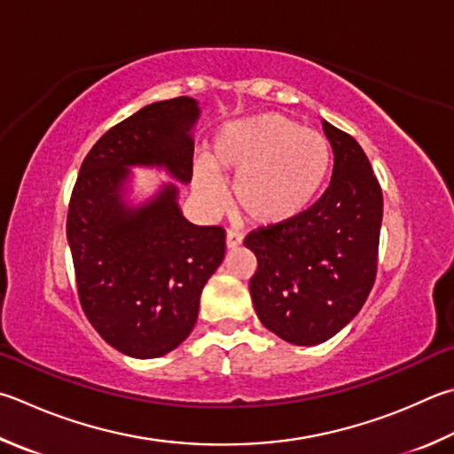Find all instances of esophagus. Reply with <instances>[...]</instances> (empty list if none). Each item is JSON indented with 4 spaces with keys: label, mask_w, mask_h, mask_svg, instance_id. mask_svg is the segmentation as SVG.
<instances>
[{
    "label": "esophagus",
    "mask_w": 454,
    "mask_h": 454,
    "mask_svg": "<svg viewBox=\"0 0 454 454\" xmlns=\"http://www.w3.org/2000/svg\"><path fill=\"white\" fill-rule=\"evenodd\" d=\"M242 244V234L240 232H234V230H228L226 232V246L228 250H234L238 246Z\"/></svg>",
    "instance_id": "esophagus-1"
}]
</instances>
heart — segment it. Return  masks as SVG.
Instances as JSON below:
<instances>
[{
    "mask_svg": "<svg viewBox=\"0 0 454 454\" xmlns=\"http://www.w3.org/2000/svg\"><path fill=\"white\" fill-rule=\"evenodd\" d=\"M210 167L194 168V188L208 204L222 199L217 178H236L238 208L255 224L300 218L316 202L332 168V145L317 130L279 113L232 121L212 141Z\"/></svg>",
    "mask_w": 454,
    "mask_h": 454,
    "instance_id": "b5f03b06",
    "label": "heart"
}]
</instances>
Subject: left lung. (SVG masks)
<instances>
[{"instance_id": "8db88e82", "label": "left lung", "mask_w": 454, "mask_h": 454, "mask_svg": "<svg viewBox=\"0 0 454 454\" xmlns=\"http://www.w3.org/2000/svg\"><path fill=\"white\" fill-rule=\"evenodd\" d=\"M333 148L325 192L300 218L252 230L244 246L263 327L294 345L327 341L364 308L377 276L383 192L364 148L324 121Z\"/></svg>"}]
</instances>
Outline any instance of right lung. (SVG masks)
Segmentation results:
<instances>
[{"instance_id": "obj_1", "label": "right lung", "mask_w": 454, "mask_h": 454, "mask_svg": "<svg viewBox=\"0 0 454 454\" xmlns=\"http://www.w3.org/2000/svg\"><path fill=\"white\" fill-rule=\"evenodd\" d=\"M199 114L191 97L143 106L98 138L71 194L67 240L81 308L111 348L137 359L167 356L191 335L204 286L224 260V228L188 222L175 184L137 208L121 194L137 164L191 183Z\"/></svg>"}]
</instances>
